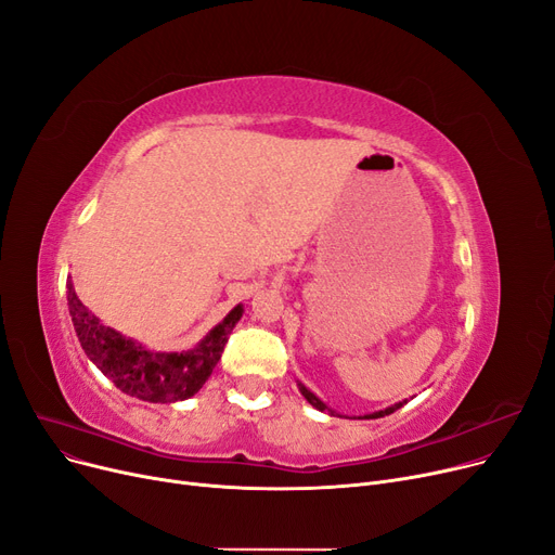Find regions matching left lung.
Wrapping results in <instances>:
<instances>
[{
	"mask_svg": "<svg viewBox=\"0 0 555 555\" xmlns=\"http://www.w3.org/2000/svg\"><path fill=\"white\" fill-rule=\"evenodd\" d=\"M299 385V391L304 393V398L314 406V410H319V412H328L331 416H339L337 412H333V410H328V406H326V402H322V400H319L306 385H301V383H297ZM406 400H402V402H396V404H391V406H387V410H380V412H373V414H364V416H358V418H383V416H389V414H393L396 410H400V406L404 404Z\"/></svg>",
	"mask_w": 555,
	"mask_h": 555,
	"instance_id": "left-lung-1",
	"label": "left lung"
}]
</instances>
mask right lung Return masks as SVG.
Returning <instances> with one entry per match:
<instances>
[{
    "mask_svg": "<svg viewBox=\"0 0 555 555\" xmlns=\"http://www.w3.org/2000/svg\"><path fill=\"white\" fill-rule=\"evenodd\" d=\"M67 301L85 356L116 389L145 402H178L195 396L209 380L233 326L243 317V304H238L191 351L155 353L137 339L103 326L101 319L82 306L72 281H67Z\"/></svg>",
    "mask_w": 555,
    "mask_h": 555,
    "instance_id": "right-lung-1",
    "label": "right lung"
}]
</instances>
